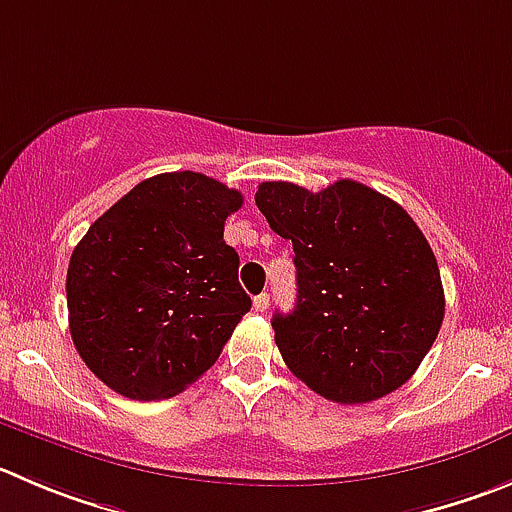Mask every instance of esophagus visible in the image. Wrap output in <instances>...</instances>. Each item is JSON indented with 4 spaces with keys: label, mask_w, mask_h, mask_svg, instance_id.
Segmentation results:
<instances>
[{
    "label": "esophagus",
    "mask_w": 512,
    "mask_h": 512,
    "mask_svg": "<svg viewBox=\"0 0 512 512\" xmlns=\"http://www.w3.org/2000/svg\"><path fill=\"white\" fill-rule=\"evenodd\" d=\"M269 294H259V296H253V309L256 311H266L269 309Z\"/></svg>",
    "instance_id": "obj_1"
}]
</instances>
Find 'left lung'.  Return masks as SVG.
Wrapping results in <instances>:
<instances>
[{"label":"left lung","instance_id":"1","mask_svg":"<svg viewBox=\"0 0 512 512\" xmlns=\"http://www.w3.org/2000/svg\"><path fill=\"white\" fill-rule=\"evenodd\" d=\"M256 206L294 246L296 306L271 321L286 367L339 405L402 387L445 316L435 253L410 213L349 178L319 193L269 180Z\"/></svg>","mask_w":512,"mask_h":512}]
</instances>
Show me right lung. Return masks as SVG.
I'll list each match as a JSON object with an SVG mask.
<instances>
[{
  "label": "right lung",
  "mask_w": 512,
  "mask_h": 512,
  "mask_svg": "<svg viewBox=\"0 0 512 512\" xmlns=\"http://www.w3.org/2000/svg\"><path fill=\"white\" fill-rule=\"evenodd\" d=\"M243 196L193 170L143 180L82 236L67 266L77 354L130 399H165L213 367L251 296L223 226Z\"/></svg>",
  "instance_id": "add662e5"
}]
</instances>
